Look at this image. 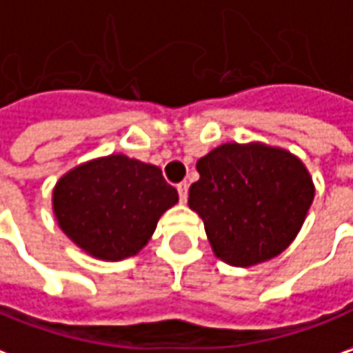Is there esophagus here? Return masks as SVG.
Returning a JSON list of instances; mask_svg holds the SVG:
<instances>
[{
    "instance_id": "esophagus-1",
    "label": "esophagus",
    "mask_w": 353,
    "mask_h": 353,
    "mask_svg": "<svg viewBox=\"0 0 353 353\" xmlns=\"http://www.w3.org/2000/svg\"><path fill=\"white\" fill-rule=\"evenodd\" d=\"M176 190H179V198H181V201L188 200V184H186V182H181V184L176 186Z\"/></svg>"
}]
</instances>
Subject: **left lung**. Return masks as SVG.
<instances>
[{"label":"left lung","mask_w":353,"mask_h":353,"mask_svg":"<svg viewBox=\"0 0 353 353\" xmlns=\"http://www.w3.org/2000/svg\"><path fill=\"white\" fill-rule=\"evenodd\" d=\"M188 205L217 257L234 267L267 261L290 246L315 188L303 163L263 144H223L196 163Z\"/></svg>","instance_id":"left-lung-1"}]
</instances>
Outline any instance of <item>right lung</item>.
<instances>
[{"label": "right lung", "instance_id": "add662e5", "mask_svg": "<svg viewBox=\"0 0 353 353\" xmlns=\"http://www.w3.org/2000/svg\"><path fill=\"white\" fill-rule=\"evenodd\" d=\"M179 194L155 165L109 155L69 171L53 190L61 230L94 257L136 255Z\"/></svg>", "mask_w": 353, "mask_h": 353}]
</instances>
